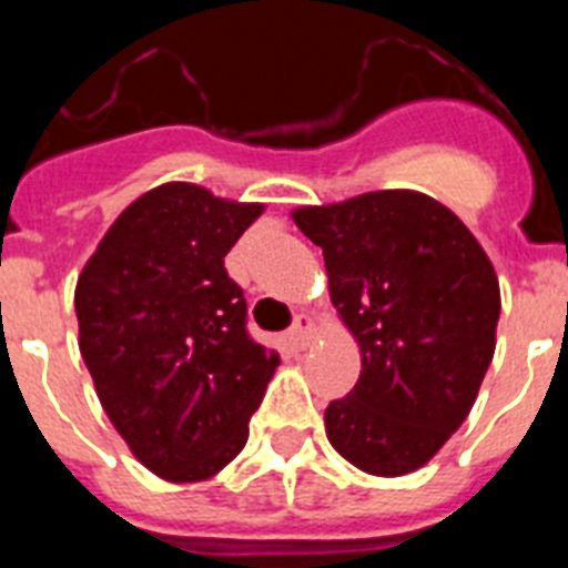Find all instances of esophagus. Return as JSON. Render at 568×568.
Instances as JSON below:
<instances>
[{"label": "esophagus", "instance_id": "34e87169", "mask_svg": "<svg viewBox=\"0 0 568 568\" xmlns=\"http://www.w3.org/2000/svg\"><path fill=\"white\" fill-rule=\"evenodd\" d=\"M313 335H315L313 315H310V313L295 315L293 327H290V341H293L295 346H301V349H304V346H307L310 341H313Z\"/></svg>", "mask_w": 568, "mask_h": 568}]
</instances>
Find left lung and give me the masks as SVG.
Returning <instances> with one entry per match:
<instances>
[{
  "label": "left lung",
  "instance_id": "obj_1",
  "mask_svg": "<svg viewBox=\"0 0 568 568\" xmlns=\"http://www.w3.org/2000/svg\"><path fill=\"white\" fill-rule=\"evenodd\" d=\"M295 224L324 253L329 298L361 346L358 384L324 413L329 444L369 475H406L469 415L495 355L500 287L458 215L378 190Z\"/></svg>",
  "mask_w": 568,
  "mask_h": 568
}]
</instances>
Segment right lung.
<instances>
[{
	"instance_id": "obj_1",
	"label": "right lung",
	"mask_w": 568,
	"mask_h": 568,
	"mask_svg": "<svg viewBox=\"0 0 568 568\" xmlns=\"http://www.w3.org/2000/svg\"><path fill=\"white\" fill-rule=\"evenodd\" d=\"M261 204L170 182L135 199L77 284L79 349L130 453L173 484L213 478L247 444L278 353L247 333L224 267Z\"/></svg>"
}]
</instances>
